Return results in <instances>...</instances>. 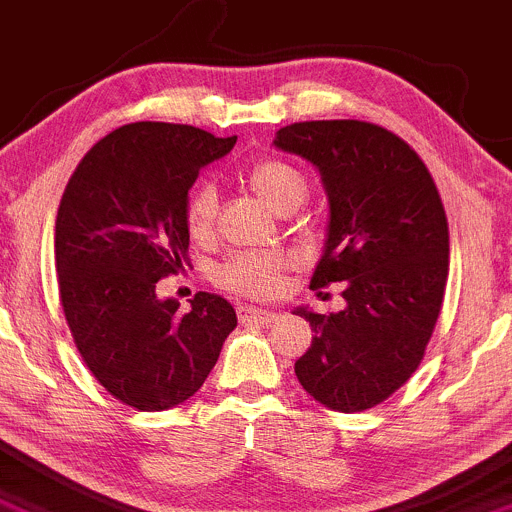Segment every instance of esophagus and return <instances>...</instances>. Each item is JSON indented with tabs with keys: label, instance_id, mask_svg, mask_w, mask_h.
I'll return each instance as SVG.
<instances>
[{
	"label": "esophagus",
	"instance_id": "1",
	"mask_svg": "<svg viewBox=\"0 0 512 512\" xmlns=\"http://www.w3.org/2000/svg\"><path fill=\"white\" fill-rule=\"evenodd\" d=\"M238 316H240L242 324L267 326V324H274V321H277V314H274V311L257 309V306H247V304L238 306Z\"/></svg>",
	"mask_w": 512,
	"mask_h": 512
}]
</instances>
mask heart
Wrapping results in <instances>:
<instances>
[{
  "mask_svg": "<svg viewBox=\"0 0 512 512\" xmlns=\"http://www.w3.org/2000/svg\"><path fill=\"white\" fill-rule=\"evenodd\" d=\"M250 188L257 193L267 208L274 213L284 215L292 213L304 203L309 186H306L304 174L282 159H262L252 164L247 171ZM215 211H218V193L215 186L203 181L191 191L186 203V228L193 238L203 240L213 233ZM284 260L272 252H240L230 257L220 270V282L228 289H235L240 294L260 297L277 289L282 279Z\"/></svg>",
  "mask_w": 512,
  "mask_h": 512,
  "instance_id": "1",
  "label": "heart"
}]
</instances>
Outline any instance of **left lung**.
I'll use <instances>...</instances> for the list:
<instances>
[{"label": "left lung", "mask_w": 512, "mask_h": 512, "mask_svg": "<svg viewBox=\"0 0 512 512\" xmlns=\"http://www.w3.org/2000/svg\"><path fill=\"white\" fill-rule=\"evenodd\" d=\"M274 147L319 171L328 225L311 287L343 282L346 299L336 314L294 309L314 331L294 373L328 410H370L412 378L439 319L449 274L439 191L410 144L370 122H297Z\"/></svg>", "instance_id": "left-lung-1"}]
</instances>
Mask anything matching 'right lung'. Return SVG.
<instances>
[{
  "label": "right lung",
  "mask_w": 512,
  "mask_h": 512,
  "mask_svg": "<svg viewBox=\"0 0 512 512\" xmlns=\"http://www.w3.org/2000/svg\"><path fill=\"white\" fill-rule=\"evenodd\" d=\"M238 137L132 122L102 137L73 171L56 218L63 314L95 380L142 412L191 400L238 326L228 299L198 292L181 314L157 282L181 270L186 203L198 171Z\"/></svg>",
  "instance_id": "right-lung-1"
}]
</instances>
